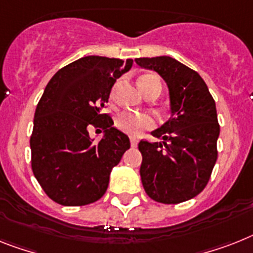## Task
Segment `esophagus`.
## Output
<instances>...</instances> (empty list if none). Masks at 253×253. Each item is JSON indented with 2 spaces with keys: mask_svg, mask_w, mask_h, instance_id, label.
Listing matches in <instances>:
<instances>
[{
  "mask_svg": "<svg viewBox=\"0 0 253 253\" xmlns=\"http://www.w3.org/2000/svg\"><path fill=\"white\" fill-rule=\"evenodd\" d=\"M138 145V141L135 138H133V137H130V146L131 147H135V146Z\"/></svg>",
  "mask_w": 253,
  "mask_h": 253,
  "instance_id": "1",
  "label": "esophagus"
}]
</instances>
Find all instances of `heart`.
Segmentation results:
<instances>
[{
    "mask_svg": "<svg viewBox=\"0 0 253 253\" xmlns=\"http://www.w3.org/2000/svg\"><path fill=\"white\" fill-rule=\"evenodd\" d=\"M142 91L147 90L155 86L162 87L159 77L155 75H143L138 81ZM154 125V119L149 114H138V112H124L119 115L116 119V126L126 134L137 135L146 129L151 128Z\"/></svg>",
    "mask_w": 253,
    "mask_h": 253,
    "instance_id": "heart-1",
    "label": "heart"
}]
</instances>
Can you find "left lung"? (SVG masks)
<instances>
[{
  "label": "left lung",
  "instance_id": "8db88e82",
  "mask_svg": "<svg viewBox=\"0 0 253 253\" xmlns=\"http://www.w3.org/2000/svg\"><path fill=\"white\" fill-rule=\"evenodd\" d=\"M141 68L166 81L170 116L151 131L160 142L141 141V181L151 199L177 204L193 199L210 181L217 160L220 125L216 103L200 75L172 56L137 58Z\"/></svg>",
  "mask_w": 253,
  "mask_h": 253
}]
</instances>
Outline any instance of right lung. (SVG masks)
I'll return each mask as SVG.
<instances>
[{
    "label": "right lung",
    "mask_w": 253,
    "mask_h": 253,
    "mask_svg": "<svg viewBox=\"0 0 253 253\" xmlns=\"http://www.w3.org/2000/svg\"><path fill=\"white\" fill-rule=\"evenodd\" d=\"M133 59L89 55L60 68L47 83L35 112L31 135L33 174L62 206H86L101 199L110 174L130 147L128 135L102 114L111 87ZM104 128L101 141L87 126Z\"/></svg>",
    "instance_id": "right-lung-1"
}]
</instances>
